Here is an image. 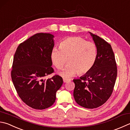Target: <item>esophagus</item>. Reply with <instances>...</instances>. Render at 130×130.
Instances as JSON below:
<instances>
[{"mask_svg": "<svg viewBox=\"0 0 130 130\" xmlns=\"http://www.w3.org/2000/svg\"><path fill=\"white\" fill-rule=\"evenodd\" d=\"M70 80L68 79H66V78H63V82L64 83H67L68 82H69Z\"/></svg>", "mask_w": 130, "mask_h": 130, "instance_id": "obj_1", "label": "esophagus"}]
</instances>
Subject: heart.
<instances>
[{
	"instance_id": "obj_1",
	"label": "heart",
	"mask_w": 130,
	"mask_h": 130,
	"mask_svg": "<svg viewBox=\"0 0 130 130\" xmlns=\"http://www.w3.org/2000/svg\"><path fill=\"white\" fill-rule=\"evenodd\" d=\"M97 58L95 44L87 41L80 37H71L60 43L59 48H54L51 53V59L58 70L68 65L60 74L63 77L72 76L77 72L82 75L89 72L93 67Z\"/></svg>"
}]
</instances>
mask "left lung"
Returning <instances> with one entry per match:
<instances>
[{
    "label": "left lung",
    "mask_w": 130,
    "mask_h": 130,
    "mask_svg": "<svg viewBox=\"0 0 130 130\" xmlns=\"http://www.w3.org/2000/svg\"><path fill=\"white\" fill-rule=\"evenodd\" d=\"M97 47V58L89 72L73 79V96L81 106L97 108L105 104L112 94L117 76L115 56L111 45L99 36L89 32Z\"/></svg>",
    "instance_id": "obj_1"
}]
</instances>
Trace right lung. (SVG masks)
I'll return each instance as SVG.
<instances>
[{"mask_svg": "<svg viewBox=\"0 0 130 130\" xmlns=\"http://www.w3.org/2000/svg\"><path fill=\"white\" fill-rule=\"evenodd\" d=\"M54 37L50 33H37L20 44L14 55L12 82L22 101L33 109L52 106L63 84L62 77L57 75L43 79L54 72L51 59Z\"/></svg>", "mask_w": 130, "mask_h": 130, "instance_id": "1", "label": "right lung"}]
</instances>
